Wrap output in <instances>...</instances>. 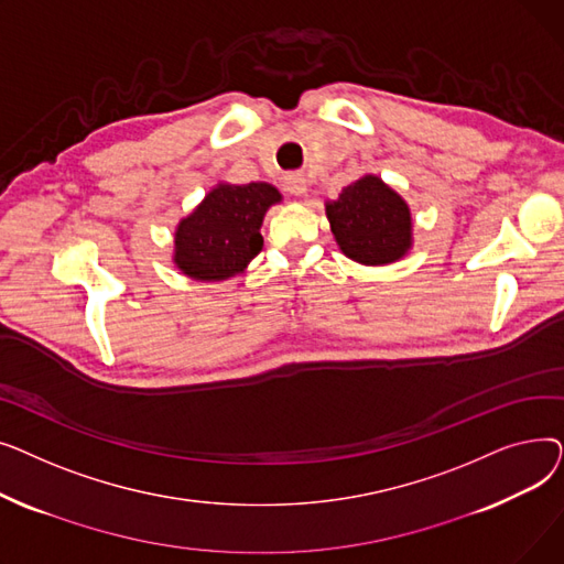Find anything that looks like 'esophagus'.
<instances>
[{
	"label": "esophagus",
	"instance_id": "obj_1",
	"mask_svg": "<svg viewBox=\"0 0 564 564\" xmlns=\"http://www.w3.org/2000/svg\"><path fill=\"white\" fill-rule=\"evenodd\" d=\"M306 189H308V185H306V181H304L302 175H288V177H285V192H288V194H292V196H304Z\"/></svg>",
	"mask_w": 564,
	"mask_h": 564
}]
</instances>
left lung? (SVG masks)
I'll list each match as a JSON object with an SVG mask.
<instances>
[{
  "label": "left lung",
  "mask_w": 564,
  "mask_h": 564,
  "mask_svg": "<svg viewBox=\"0 0 564 564\" xmlns=\"http://www.w3.org/2000/svg\"><path fill=\"white\" fill-rule=\"evenodd\" d=\"M338 249L354 262L383 267L402 260L413 247L409 203L375 173L347 185L324 203Z\"/></svg>",
  "instance_id": "1"
}]
</instances>
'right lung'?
Instances as JSON below:
<instances>
[{
    "mask_svg": "<svg viewBox=\"0 0 564 564\" xmlns=\"http://www.w3.org/2000/svg\"><path fill=\"white\" fill-rule=\"evenodd\" d=\"M281 192L270 183H217L173 232V264L192 281H226L245 274L262 249L260 226Z\"/></svg>",
    "mask_w": 564,
    "mask_h": 564,
    "instance_id": "right-lung-1",
    "label": "right lung"
}]
</instances>
